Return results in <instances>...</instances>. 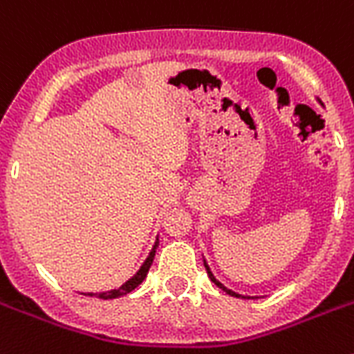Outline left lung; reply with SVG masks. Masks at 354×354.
Here are the masks:
<instances>
[{
  "instance_id": "1",
  "label": "left lung",
  "mask_w": 354,
  "mask_h": 354,
  "mask_svg": "<svg viewBox=\"0 0 354 354\" xmlns=\"http://www.w3.org/2000/svg\"><path fill=\"white\" fill-rule=\"evenodd\" d=\"M203 266H205V269H207V274H209V278H211V281H214V286H216V287H220V289H222V291H225L227 295H231V297H236V298H257V297H245V295H238V292H234V291H232V289H227V287L223 286L222 281H220V280H216V277H214V274H212L211 267H209V263H207V260H205V258H203Z\"/></svg>"
}]
</instances>
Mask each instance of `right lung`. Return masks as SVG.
I'll return each mask as SVG.
<instances>
[{"mask_svg": "<svg viewBox=\"0 0 354 354\" xmlns=\"http://www.w3.org/2000/svg\"><path fill=\"white\" fill-rule=\"evenodd\" d=\"M158 243L160 242H158V238H156V242H154V245H152L151 252H149V257L145 258V261L142 263V267H140L136 274L129 278V280L125 281L122 287H118V289H111V291H105V292H82V295L102 298V300H112V298L125 297V295H129L131 291H134V289H136V287L140 286L143 280H145V277H147L149 269H151V266H152V260H154V254H156Z\"/></svg>", "mask_w": 354, "mask_h": 354, "instance_id": "obj_1", "label": "right lung"}]
</instances>
